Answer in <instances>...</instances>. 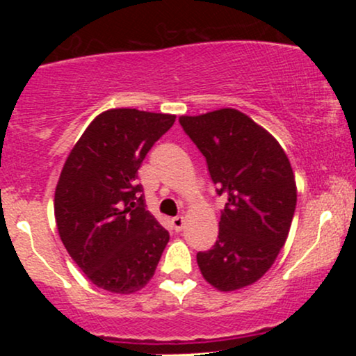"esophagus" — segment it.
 Listing matches in <instances>:
<instances>
[{
  "label": "esophagus",
  "mask_w": 356,
  "mask_h": 356,
  "mask_svg": "<svg viewBox=\"0 0 356 356\" xmlns=\"http://www.w3.org/2000/svg\"><path fill=\"white\" fill-rule=\"evenodd\" d=\"M184 224H186V218L184 216H177V218L172 219V226L177 232L184 229Z\"/></svg>",
  "instance_id": "obj_1"
}]
</instances>
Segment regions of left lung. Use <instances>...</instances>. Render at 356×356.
Masks as SVG:
<instances>
[{"instance_id": "8db88e82", "label": "left lung", "mask_w": 356, "mask_h": 356, "mask_svg": "<svg viewBox=\"0 0 356 356\" xmlns=\"http://www.w3.org/2000/svg\"><path fill=\"white\" fill-rule=\"evenodd\" d=\"M206 157L227 202L214 248L197 252L204 280L218 291L251 286L275 264L296 207V181L280 142L236 108L179 117Z\"/></svg>"}]
</instances>
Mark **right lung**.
I'll return each mask as SVG.
<instances>
[{
    "mask_svg": "<svg viewBox=\"0 0 356 356\" xmlns=\"http://www.w3.org/2000/svg\"><path fill=\"white\" fill-rule=\"evenodd\" d=\"M174 122L170 113L105 110L65 161L53 204L56 229L97 288L132 295L152 280L169 232L145 211L137 170Z\"/></svg>",
    "mask_w": 356,
    "mask_h": 356,
    "instance_id": "obj_1",
    "label": "right lung"
}]
</instances>
